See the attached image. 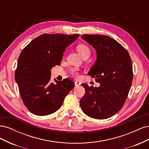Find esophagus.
<instances>
[{
    "mask_svg": "<svg viewBox=\"0 0 149 149\" xmlns=\"http://www.w3.org/2000/svg\"><path fill=\"white\" fill-rule=\"evenodd\" d=\"M74 84H75V86H79L81 85V83L77 81H74Z\"/></svg>",
    "mask_w": 149,
    "mask_h": 149,
    "instance_id": "esophagus-1",
    "label": "esophagus"
}]
</instances>
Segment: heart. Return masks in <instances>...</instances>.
<instances>
[{"instance_id":"1","label":"heart","mask_w":149,"mask_h":149,"mask_svg":"<svg viewBox=\"0 0 149 149\" xmlns=\"http://www.w3.org/2000/svg\"><path fill=\"white\" fill-rule=\"evenodd\" d=\"M76 49L83 58L86 56H89L91 54V50L89 47L86 44H79L76 47ZM70 74L74 78H78L79 77V70L78 68H71L70 70Z\"/></svg>"}]
</instances>
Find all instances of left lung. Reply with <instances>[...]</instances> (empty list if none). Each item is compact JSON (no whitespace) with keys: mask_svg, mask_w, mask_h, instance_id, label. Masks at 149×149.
Instances as JSON below:
<instances>
[{"mask_svg":"<svg viewBox=\"0 0 149 149\" xmlns=\"http://www.w3.org/2000/svg\"><path fill=\"white\" fill-rule=\"evenodd\" d=\"M81 38L96 49L97 60L88 74L101 85L82 84L85 94L80 100L81 108L93 118H111L123 107L131 87V58L122 45L108 36L84 34Z\"/></svg>","mask_w":149,"mask_h":149,"instance_id":"1","label":"left lung"}]
</instances>
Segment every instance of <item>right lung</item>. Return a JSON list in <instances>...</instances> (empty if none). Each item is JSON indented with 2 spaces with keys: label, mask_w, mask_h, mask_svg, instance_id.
<instances>
[{
  "label": "right lung",
  "mask_w": 149,
  "mask_h": 149,
  "mask_svg": "<svg viewBox=\"0 0 149 149\" xmlns=\"http://www.w3.org/2000/svg\"><path fill=\"white\" fill-rule=\"evenodd\" d=\"M79 34H42L22 51L15 72L20 96L28 110L37 116H47L61 106L74 86L68 78L50 82L51 70L60 65L66 48Z\"/></svg>",
  "instance_id": "add662e5"
}]
</instances>
